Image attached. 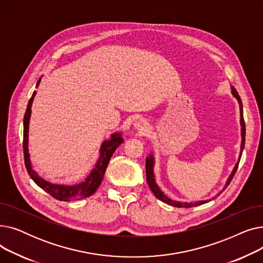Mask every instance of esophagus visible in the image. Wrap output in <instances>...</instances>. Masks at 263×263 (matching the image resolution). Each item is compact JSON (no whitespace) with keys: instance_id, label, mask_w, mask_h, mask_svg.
<instances>
[{"instance_id":"1","label":"esophagus","mask_w":263,"mask_h":263,"mask_svg":"<svg viewBox=\"0 0 263 263\" xmlns=\"http://www.w3.org/2000/svg\"><path fill=\"white\" fill-rule=\"evenodd\" d=\"M134 128L140 132H145L147 130V122H145L144 120H137L134 123Z\"/></svg>"}]
</instances>
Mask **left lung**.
<instances>
[{
    "label": "left lung",
    "instance_id": "1",
    "mask_svg": "<svg viewBox=\"0 0 263 263\" xmlns=\"http://www.w3.org/2000/svg\"><path fill=\"white\" fill-rule=\"evenodd\" d=\"M231 92L232 95L236 97L239 104H240V115H241V119H240V122H241V135H242V144H241V154H240V157H239V161L238 163L236 164V166H234L231 175L229 176L228 180H227V183H226V187L227 185H229V183L231 182L232 178L234 176V174H236L237 170H238V166H239V162H240V159H241V156H242V151H243V148H244V145H245V121H244V118H243V105H242V101H241V98L240 96L237 91V89L234 87H231ZM154 164H155V161H154V156L150 155L147 159H146V179H147V182H148V185L151 190V192L154 193L155 196L162 200L163 202L167 203V204H171L173 206H177V208H192V206H197V205H200V204H203L205 202H208V200H201V201H195V202H180V201H176V200H173L171 198H168L166 195H164V193L159 189L158 184L156 183L155 181V175H154ZM225 190V189H224ZM223 190V191H224ZM219 195V194H218Z\"/></svg>",
    "mask_w": 263,
    "mask_h": 263
}]
</instances>
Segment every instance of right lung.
I'll list each match as a JSON object with an SVG mask.
<instances>
[{
  "instance_id": "add662e5",
  "label": "right lung",
  "mask_w": 263,
  "mask_h": 263,
  "mask_svg": "<svg viewBox=\"0 0 263 263\" xmlns=\"http://www.w3.org/2000/svg\"><path fill=\"white\" fill-rule=\"evenodd\" d=\"M40 80H38L36 87L39 85ZM35 91L33 92L31 99L27 104L24 119H23V154H24V163L27 173H29L30 177L33 179V181L39 186L46 191L48 194H50L52 197L58 200L62 201H70L81 198H86L90 195H92L96 192V190L99 187V185L102 182V179L104 177L106 167L108 165V162L112 158L114 151L116 148L122 144L123 140L121 139L120 133H114L110 135V140L104 141L101 148H100V158L97 161L93 170L91 171L90 175L86 178L84 182H81L73 185H63V184H52L43 178L39 177L36 172L32 168V164L30 161V155L29 149H27V143H29V123H30V117H31V107L35 97Z\"/></svg>"
}]
</instances>
